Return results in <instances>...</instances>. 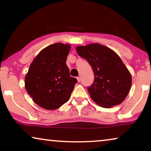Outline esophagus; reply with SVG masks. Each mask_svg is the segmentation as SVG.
<instances>
[{"label": "esophagus", "instance_id": "1", "mask_svg": "<svg viewBox=\"0 0 151 151\" xmlns=\"http://www.w3.org/2000/svg\"><path fill=\"white\" fill-rule=\"evenodd\" d=\"M77 80H78V82H80V81H81V78H80V77H78L77 78Z\"/></svg>", "mask_w": 151, "mask_h": 151}]
</instances>
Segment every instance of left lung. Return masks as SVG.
Masks as SVG:
<instances>
[{"mask_svg":"<svg viewBox=\"0 0 151 151\" xmlns=\"http://www.w3.org/2000/svg\"><path fill=\"white\" fill-rule=\"evenodd\" d=\"M91 66L95 79L87 88L91 98L104 108L121 104L131 89V74L114 51L99 43L76 47Z\"/></svg>","mask_w":151,"mask_h":151,"instance_id":"left-lung-1","label":"left lung"}]
</instances>
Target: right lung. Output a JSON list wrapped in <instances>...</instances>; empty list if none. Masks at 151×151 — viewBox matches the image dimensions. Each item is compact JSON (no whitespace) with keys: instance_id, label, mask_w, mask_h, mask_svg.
I'll list each match as a JSON object with an SVG mask.
<instances>
[{"instance_id":"right-lung-1","label":"right lung","mask_w":151,"mask_h":151,"mask_svg":"<svg viewBox=\"0 0 151 151\" xmlns=\"http://www.w3.org/2000/svg\"><path fill=\"white\" fill-rule=\"evenodd\" d=\"M71 45L55 43L43 49L30 65L24 86L33 101L47 110H55L69 100L77 80L66 65Z\"/></svg>"}]
</instances>
